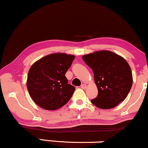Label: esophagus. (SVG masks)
<instances>
[{
	"mask_svg": "<svg viewBox=\"0 0 148 148\" xmlns=\"http://www.w3.org/2000/svg\"><path fill=\"white\" fill-rule=\"evenodd\" d=\"M86 87H87L86 84H82V85L81 86V88H82V89H86Z\"/></svg>",
	"mask_w": 148,
	"mask_h": 148,
	"instance_id": "esophagus-1",
	"label": "esophagus"
}]
</instances>
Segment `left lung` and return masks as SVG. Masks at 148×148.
Returning <instances> with one entry per match:
<instances>
[{
  "mask_svg": "<svg viewBox=\"0 0 148 148\" xmlns=\"http://www.w3.org/2000/svg\"><path fill=\"white\" fill-rule=\"evenodd\" d=\"M84 62L92 69L98 96L91 101L99 108H114L127 97L133 85L131 69L125 59L108 50L84 55Z\"/></svg>",
  "mask_w": 148,
  "mask_h": 148,
  "instance_id": "left-lung-1",
  "label": "left lung"
}]
</instances>
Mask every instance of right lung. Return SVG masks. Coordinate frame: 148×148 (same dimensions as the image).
Here are the masks:
<instances>
[{
  "label": "right lung",
  "instance_id": "add662e5",
  "mask_svg": "<svg viewBox=\"0 0 148 148\" xmlns=\"http://www.w3.org/2000/svg\"><path fill=\"white\" fill-rule=\"evenodd\" d=\"M75 58L65 53H51L30 66L26 86L36 105L46 110H55L69 102L75 88L68 84L65 73Z\"/></svg>",
  "mask_w": 148,
  "mask_h": 148
}]
</instances>
